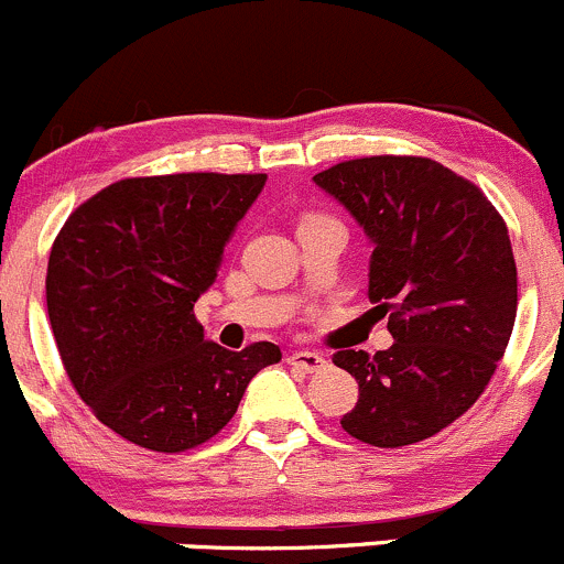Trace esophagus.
<instances>
[{
  "label": "esophagus",
  "mask_w": 564,
  "mask_h": 564,
  "mask_svg": "<svg viewBox=\"0 0 564 564\" xmlns=\"http://www.w3.org/2000/svg\"><path fill=\"white\" fill-rule=\"evenodd\" d=\"M288 364H290V367L301 369L304 375H317V371L325 369V364H328V361H325L323 352L295 350V352H290V356H288Z\"/></svg>",
  "instance_id": "obj_1"
}]
</instances>
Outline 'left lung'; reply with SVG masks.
Returning a JSON list of instances; mask_svg holds the SVG:
<instances>
[{
	"label": "left lung",
	"instance_id": "obj_1",
	"mask_svg": "<svg viewBox=\"0 0 564 564\" xmlns=\"http://www.w3.org/2000/svg\"><path fill=\"white\" fill-rule=\"evenodd\" d=\"M371 243L369 301L393 345L339 350L358 382L341 429L377 448L421 443L495 375L519 306L508 228L475 184L426 156H364L312 176Z\"/></svg>",
	"mask_w": 564,
	"mask_h": 564
}]
</instances>
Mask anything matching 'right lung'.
Segmentation results:
<instances>
[{
  "label": "right lung",
  "instance_id": "right-lung-1",
  "mask_svg": "<svg viewBox=\"0 0 564 564\" xmlns=\"http://www.w3.org/2000/svg\"><path fill=\"white\" fill-rule=\"evenodd\" d=\"M263 187V173L124 178L56 236L45 301L62 364L91 412L141 448L212 440L282 358L271 341L239 352L206 341L193 312Z\"/></svg>",
  "mask_w": 564,
  "mask_h": 564
}]
</instances>
